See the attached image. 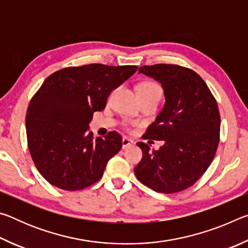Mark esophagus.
<instances>
[{"mask_svg":"<svg viewBox=\"0 0 248 248\" xmlns=\"http://www.w3.org/2000/svg\"><path fill=\"white\" fill-rule=\"evenodd\" d=\"M132 144H133V141L131 139H128V138H125V137L123 138V149H127Z\"/></svg>","mask_w":248,"mask_h":248,"instance_id":"obj_1","label":"esophagus"}]
</instances>
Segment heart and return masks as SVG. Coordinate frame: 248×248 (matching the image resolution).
I'll use <instances>...</instances> for the list:
<instances>
[{
    "instance_id": "1",
    "label": "heart",
    "mask_w": 248,
    "mask_h": 248,
    "mask_svg": "<svg viewBox=\"0 0 248 248\" xmlns=\"http://www.w3.org/2000/svg\"><path fill=\"white\" fill-rule=\"evenodd\" d=\"M138 94H139V98H145V97H161L162 95V89L157 83L152 81H146L141 83L139 87H138Z\"/></svg>"
}]
</instances>
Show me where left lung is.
<instances>
[{
	"label": "left lung",
	"instance_id": "1",
	"mask_svg": "<svg viewBox=\"0 0 248 248\" xmlns=\"http://www.w3.org/2000/svg\"><path fill=\"white\" fill-rule=\"evenodd\" d=\"M162 84L165 105L143 139L163 140L157 151L138 142L141 162L134 174L151 189L164 194L187 189L211 164L220 141L217 100L199 74L176 64L144 65L139 69Z\"/></svg>",
	"mask_w": 248,
	"mask_h": 248
}]
</instances>
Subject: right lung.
Here are the masks:
<instances>
[{
  "label": "right lung",
  "mask_w": 248,
  "mask_h": 248,
  "mask_svg": "<svg viewBox=\"0 0 248 248\" xmlns=\"http://www.w3.org/2000/svg\"><path fill=\"white\" fill-rule=\"evenodd\" d=\"M137 69L92 63L61 69L45 79L28 105L26 133L32 161L48 183L74 191L102 178L123 139L116 131L94 139L89 124L111 91Z\"/></svg>",
  "instance_id": "obj_1"
}]
</instances>
